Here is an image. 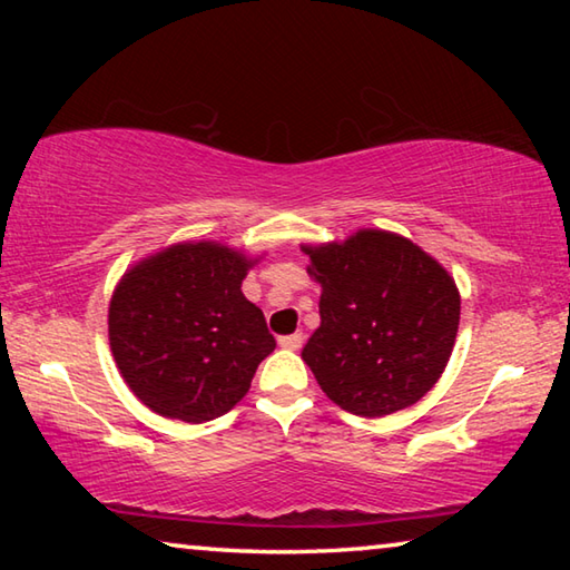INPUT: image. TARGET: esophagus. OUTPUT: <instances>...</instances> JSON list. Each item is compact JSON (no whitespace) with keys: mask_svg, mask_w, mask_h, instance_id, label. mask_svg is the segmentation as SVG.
<instances>
[{"mask_svg":"<svg viewBox=\"0 0 570 570\" xmlns=\"http://www.w3.org/2000/svg\"><path fill=\"white\" fill-rule=\"evenodd\" d=\"M278 344H282L284 350H288V352H296V350H302V344H304V334H302V332H296V334L282 336V340H278Z\"/></svg>","mask_w":570,"mask_h":570,"instance_id":"34e87169","label":"esophagus"}]
</instances>
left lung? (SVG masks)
Instances as JSON below:
<instances>
[{
  "label": "left lung",
  "instance_id": "left-lung-1",
  "mask_svg": "<svg viewBox=\"0 0 570 570\" xmlns=\"http://www.w3.org/2000/svg\"><path fill=\"white\" fill-rule=\"evenodd\" d=\"M302 250L322 286V324L302 360L326 397L360 417L420 402L445 372L458 336L460 292L448 268L382 228Z\"/></svg>",
  "mask_w": 570,
  "mask_h": 570
}]
</instances>
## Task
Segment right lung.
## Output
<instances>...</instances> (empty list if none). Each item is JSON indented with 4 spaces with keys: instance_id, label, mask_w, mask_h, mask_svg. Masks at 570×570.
Segmentation results:
<instances>
[{
    "instance_id": "obj_1",
    "label": "right lung",
    "mask_w": 570,
    "mask_h": 570,
    "mask_svg": "<svg viewBox=\"0 0 570 570\" xmlns=\"http://www.w3.org/2000/svg\"><path fill=\"white\" fill-rule=\"evenodd\" d=\"M258 258L218 240H180L122 274L108 308L110 352L148 410L200 424L246 397L276 346L264 312L240 292Z\"/></svg>"
}]
</instances>
